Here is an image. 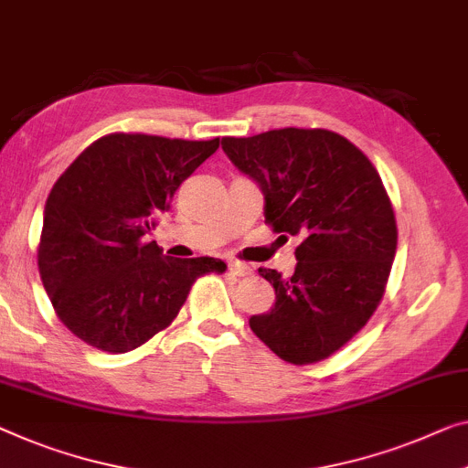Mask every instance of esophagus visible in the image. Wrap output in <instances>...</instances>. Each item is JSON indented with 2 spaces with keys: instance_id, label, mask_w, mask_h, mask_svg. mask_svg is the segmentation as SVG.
Listing matches in <instances>:
<instances>
[{
  "instance_id": "34e87169",
  "label": "esophagus",
  "mask_w": 468,
  "mask_h": 468,
  "mask_svg": "<svg viewBox=\"0 0 468 468\" xmlns=\"http://www.w3.org/2000/svg\"><path fill=\"white\" fill-rule=\"evenodd\" d=\"M229 271H231V273L237 277L252 275V267H248L246 262H239V261H229Z\"/></svg>"
}]
</instances>
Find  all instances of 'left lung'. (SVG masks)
I'll return each instance as SVG.
<instances>
[{
    "mask_svg": "<svg viewBox=\"0 0 468 468\" xmlns=\"http://www.w3.org/2000/svg\"><path fill=\"white\" fill-rule=\"evenodd\" d=\"M222 151L261 186L273 231L303 237L294 275L258 269L275 304L250 327L290 364L330 357L372 317L395 258V214L378 172L345 136L319 128L227 136Z\"/></svg>",
    "mask_w": 468,
    "mask_h": 468,
    "instance_id": "1",
    "label": "left lung"
}]
</instances>
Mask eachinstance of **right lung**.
<instances>
[{"mask_svg": "<svg viewBox=\"0 0 468 468\" xmlns=\"http://www.w3.org/2000/svg\"><path fill=\"white\" fill-rule=\"evenodd\" d=\"M214 141L109 134L56 180L44 207L39 275L56 315L90 346L128 353L174 322L218 258H172L144 235Z\"/></svg>", "mask_w": 468, "mask_h": 468, "instance_id": "obj_1", "label": "right lung"}]
</instances>
